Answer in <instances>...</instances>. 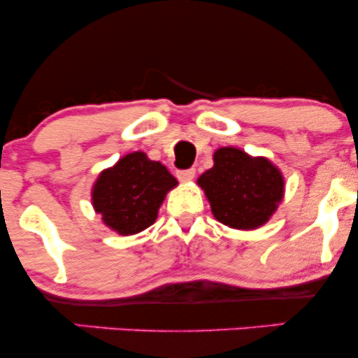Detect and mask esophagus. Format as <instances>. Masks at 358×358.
Segmentation results:
<instances>
[{
  "label": "esophagus",
  "instance_id": "1",
  "mask_svg": "<svg viewBox=\"0 0 358 358\" xmlns=\"http://www.w3.org/2000/svg\"><path fill=\"white\" fill-rule=\"evenodd\" d=\"M176 176H178L180 182H183V183L192 182V180L195 178V170H182L176 173Z\"/></svg>",
  "mask_w": 358,
  "mask_h": 358
}]
</instances>
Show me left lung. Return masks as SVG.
<instances>
[{"mask_svg":"<svg viewBox=\"0 0 358 358\" xmlns=\"http://www.w3.org/2000/svg\"><path fill=\"white\" fill-rule=\"evenodd\" d=\"M212 213L237 231L268 224L285 199V176L266 156H250L234 146L213 153V166L196 180Z\"/></svg>","mask_w":358,"mask_h":358,"instance_id":"1","label":"left lung"}]
</instances>
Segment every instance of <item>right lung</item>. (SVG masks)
I'll return each mask as SVG.
<instances>
[{
    "mask_svg": "<svg viewBox=\"0 0 358 358\" xmlns=\"http://www.w3.org/2000/svg\"><path fill=\"white\" fill-rule=\"evenodd\" d=\"M176 185L165 165L134 151L101 171L90 192L92 207L110 231L133 236L155 224L166 193Z\"/></svg>",
    "mask_w": 358,
    "mask_h": 358,
    "instance_id": "1",
    "label": "right lung"
}]
</instances>
